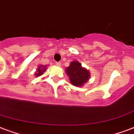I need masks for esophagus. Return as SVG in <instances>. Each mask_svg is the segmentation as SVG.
<instances>
[{
	"instance_id": "obj_1",
	"label": "esophagus",
	"mask_w": 134,
	"mask_h": 134,
	"mask_svg": "<svg viewBox=\"0 0 134 134\" xmlns=\"http://www.w3.org/2000/svg\"><path fill=\"white\" fill-rule=\"evenodd\" d=\"M55 64H56V65H57V66H61V65H62V64H61V62H56V63H55Z\"/></svg>"
}]
</instances>
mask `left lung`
I'll return each instance as SVG.
<instances>
[{
    "mask_svg": "<svg viewBox=\"0 0 134 134\" xmlns=\"http://www.w3.org/2000/svg\"><path fill=\"white\" fill-rule=\"evenodd\" d=\"M65 70L71 84L75 87H83L90 80V71L82 67V64L77 60L72 61Z\"/></svg>",
    "mask_w": 134,
    "mask_h": 134,
    "instance_id": "1",
    "label": "left lung"
}]
</instances>
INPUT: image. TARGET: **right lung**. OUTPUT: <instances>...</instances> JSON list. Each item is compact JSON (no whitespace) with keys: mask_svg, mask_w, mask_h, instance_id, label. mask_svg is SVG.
Instances as JSON below:
<instances>
[{"mask_svg":"<svg viewBox=\"0 0 134 134\" xmlns=\"http://www.w3.org/2000/svg\"><path fill=\"white\" fill-rule=\"evenodd\" d=\"M47 65H42V64H40L39 67H37V72L35 73V77H40V76H41V75H43V73H44L46 70H47Z\"/></svg>","mask_w":134,"mask_h":134,"instance_id":"right-lung-1","label":"right lung"}]
</instances>
